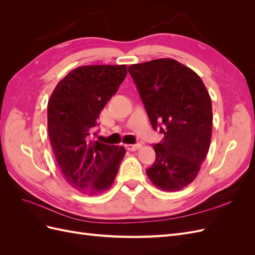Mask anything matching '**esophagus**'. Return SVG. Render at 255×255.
I'll return each mask as SVG.
<instances>
[{
    "instance_id": "esophagus-1",
    "label": "esophagus",
    "mask_w": 255,
    "mask_h": 255,
    "mask_svg": "<svg viewBox=\"0 0 255 255\" xmlns=\"http://www.w3.org/2000/svg\"><path fill=\"white\" fill-rule=\"evenodd\" d=\"M141 148L140 143H136V144H126V149L128 151H136L138 149Z\"/></svg>"
}]
</instances>
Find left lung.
<instances>
[{"instance_id":"1","label":"left lung","mask_w":255,"mask_h":255,"mask_svg":"<svg viewBox=\"0 0 255 255\" xmlns=\"http://www.w3.org/2000/svg\"><path fill=\"white\" fill-rule=\"evenodd\" d=\"M128 72L152 128L164 134L153 145L156 158L146 174L161 190H181L196 179L210 149L211 97L200 76L175 59L130 65Z\"/></svg>"}]
</instances>
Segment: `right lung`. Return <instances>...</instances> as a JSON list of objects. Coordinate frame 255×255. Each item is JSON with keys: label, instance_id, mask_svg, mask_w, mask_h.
Listing matches in <instances>:
<instances>
[{"label": "right lung", "instance_id": "right-lung-1", "mask_svg": "<svg viewBox=\"0 0 255 255\" xmlns=\"http://www.w3.org/2000/svg\"><path fill=\"white\" fill-rule=\"evenodd\" d=\"M127 68L78 67L56 85L49 99L48 130L54 155L67 183L84 195L110 189L127 152L123 146L90 138L100 113L125 81Z\"/></svg>", "mask_w": 255, "mask_h": 255}]
</instances>
